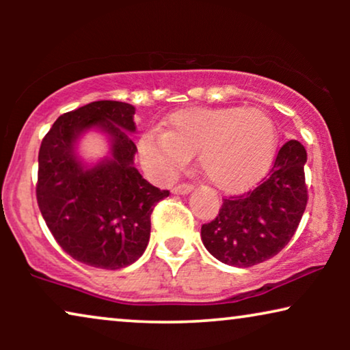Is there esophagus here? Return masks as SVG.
Returning a JSON list of instances; mask_svg holds the SVG:
<instances>
[{
    "mask_svg": "<svg viewBox=\"0 0 350 350\" xmlns=\"http://www.w3.org/2000/svg\"><path fill=\"white\" fill-rule=\"evenodd\" d=\"M191 191H193V186L191 185H188V183H183V185H178V186H175L174 189H172V193L174 194H189Z\"/></svg>",
    "mask_w": 350,
    "mask_h": 350,
    "instance_id": "34e87169",
    "label": "esophagus"
}]
</instances>
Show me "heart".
<instances>
[{
  "label": "heart",
  "instance_id": "b5f03b06",
  "mask_svg": "<svg viewBox=\"0 0 350 350\" xmlns=\"http://www.w3.org/2000/svg\"><path fill=\"white\" fill-rule=\"evenodd\" d=\"M277 131L256 108H186L170 114L167 131L148 132L140 152L157 178L169 180L198 152V164L218 189L252 186L274 156Z\"/></svg>",
  "mask_w": 350,
  "mask_h": 350
}]
</instances>
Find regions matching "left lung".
Returning a JSON list of instances; mask_svg holds the SVG:
<instances>
[{
    "label": "left lung",
    "mask_w": 350,
    "mask_h": 350,
    "mask_svg": "<svg viewBox=\"0 0 350 350\" xmlns=\"http://www.w3.org/2000/svg\"><path fill=\"white\" fill-rule=\"evenodd\" d=\"M306 161L304 146L296 140L286 142L260 186L223 199L217 218L200 229L210 255L236 267H250L275 256L293 237L308 204Z\"/></svg>",
    "instance_id": "8db88e82"
}]
</instances>
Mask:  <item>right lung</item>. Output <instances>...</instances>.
<instances>
[{"label": "right lung", "mask_w": 350, "mask_h": 350, "mask_svg": "<svg viewBox=\"0 0 350 350\" xmlns=\"http://www.w3.org/2000/svg\"><path fill=\"white\" fill-rule=\"evenodd\" d=\"M131 103L100 100L57 119L38 154L36 199L57 243L76 261L121 269L146 250L154 205L169 196L133 165L137 131ZM97 130L109 138V156L89 166L77 154L79 138Z\"/></svg>", "instance_id": "add662e5"}]
</instances>
